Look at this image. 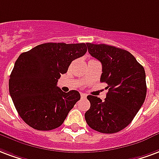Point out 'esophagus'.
<instances>
[{
	"label": "esophagus",
	"mask_w": 159,
	"mask_h": 159,
	"mask_svg": "<svg viewBox=\"0 0 159 159\" xmlns=\"http://www.w3.org/2000/svg\"><path fill=\"white\" fill-rule=\"evenodd\" d=\"M87 96H88V95L86 94V93H81V98H86Z\"/></svg>",
	"instance_id": "1"
}]
</instances>
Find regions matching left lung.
Segmentation results:
<instances>
[{
    "instance_id": "1",
    "label": "left lung",
    "mask_w": 159,
    "mask_h": 159,
    "mask_svg": "<svg viewBox=\"0 0 159 159\" xmlns=\"http://www.w3.org/2000/svg\"><path fill=\"white\" fill-rule=\"evenodd\" d=\"M89 54L102 64L101 83L109 90L103 102L89 95L90 109L85 113L89 126L101 133H116L132 121L147 94L145 70L129 51L87 43Z\"/></svg>"
}]
</instances>
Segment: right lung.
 Listing matches in <instances>:
<instances>
[{"label": "right lung", "instance_id": "obj_1", "mask_svg": "<svg viewBox=\"0 0 159 159\" xmlns=\"http://www.w3.org/2000/svg\"><path fill=\"white\" fill-rule=\"evenodd\" d=\"M86 52L84 43H45L20 55L10 75L9 93L26 124L39 130L63 124L81 96L76 90L61 91L57 82L71 61Z\"/></svg>", "mask_w": 159, "mask_h": 159}]
</instances>
